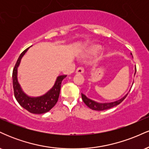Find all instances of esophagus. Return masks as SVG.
Instances as JSON below:
<instances>
[{
  "label": "esophagus",
  "instance_id": "34e87169",
  "mask_svg": "<svg viewBox=\"0 0 149 149\" xmlns=\"http://www.w3.org/2000/svg\"><path fill=\"white\" fill-rule=\"evenodd\" d=\"M76 73H78V74H81V73H84V69H83V68L82 67H78V69H76Z\"/></svg>",
  "mask_w": 149,
  "mask_h": 149
}]
</instances>
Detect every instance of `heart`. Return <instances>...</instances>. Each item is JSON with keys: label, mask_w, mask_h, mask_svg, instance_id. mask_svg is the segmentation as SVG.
I'll use <instances>...</instances> for the list:
<instances>
[{"label": "heart", "mask_w": 149, "mask_h": 149, "mask_svg": "<svg viewBox=\"0 0 149 149\" xmlns=\"http://www.w3.org/2000/svg\"><path fill=\"white\" fill-rule=\"evenodd\" d=\"M101 49H102V47H101L100 45H96L92 46L91 49H90V52L92 53H97L100 52Z\"/></svg>", "instance_id": "1"}]
</instances>
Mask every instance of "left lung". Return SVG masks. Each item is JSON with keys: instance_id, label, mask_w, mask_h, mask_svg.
Returning <instances> with one entry per match:
<instances>
[{"instance_id": "obj_1", "label": "left lung", "mask_w": 149, "mask_h": 149, "mask_svg": "<svg viewBox=\"0 0 149 149\" xmlns=\"http://www.w3.org/2000/svg\"><path fill=\"white\" fill-rule=\"evenodd\" d=\"M131 55L132 53H130ZM135 73H136V67H135ZM133 84V83H132ZM128 92L125 95L124 97H123L122 98L118 100H116L115 102H105V103H100V102H95V101L91 100V99H89L88 97H87L85 95H83V93H81V96H82V100H83V102L86 104L88 107L90 108V109H92V110L95 111H104V110H107V109H111V108L116 107V106L118 105L119 104H120L121 102H123L125 100L126 97H127Z\"/></svg>"}]
</instances>
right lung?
Instances as JSON below:
<instances>
[{
	"label": "right lung",
	"instance_id": "1",
	"mask_svg": "<svg viewBox=\"0 0 149 149\" xmlns=\"http://www.w3.org/2000/svg\"><path fill=\"white\" fill-rule=\"evenodd\" d=\"M26 49L19 57L13 73V83L15 97L20 106L31 113L42 114L48 112L57 102L60 92L61 82L66 75L59 76L56 78L52 88L44 95L38 97H31L24 92L18 81V67L26 52L29 49Z\"/></svg>",
	"mask_w": 149,
	"mask_h": 149
}]
</instances>
